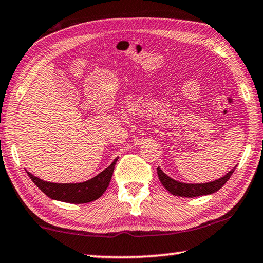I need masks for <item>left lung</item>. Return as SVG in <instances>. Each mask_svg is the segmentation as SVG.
<instances>
[{"mask_svg": "<svg viewBox=\"0 0 263 263\" xmlns=\"http://www.w3.org/2000/svg\"><path fill=\"white\" fill-rule=\"evenodd\" d=\"M235 169H236V166L230 170L228 174L223 176V177L216 179V181L201 184L182 183L176 181V179L169 177L166 174H164V172L160 170L159 166L157 167V174H158L160 183L163 184V186L165 187L170 194L175 196H181V197H197V196L210 195L216 193L217 190L221 189V187L227 183V181L230 178V176L233 175Z\"/></svg>", "mask_w": 263, "mask_h": 263, "instance_id": "obj_1", "label": "left lung"}]
</instances>
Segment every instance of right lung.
<instances>
[{
    "label": "right lung",
    "mask_w": 263,
    "mask_h": 263,
    "mask_svg": "<svg viewBox=\"0 0 263 263\" xmlns=\"http://www.w3.org/2000/svg\"><path fill=\"white\" fill-rule=\"evenodd\" d=\"M117 160H118V158L113 160L111 165L106 167L104 171H101L96 177L82 183H50L35 177L28 171H27V174H28L35 185L42 193L48 196L49 198L66 203L81 204V203L96 201L105 193L109 182H111Z\"/></svg>",
    "instance_id": "obj_1"
}]
</instances>
